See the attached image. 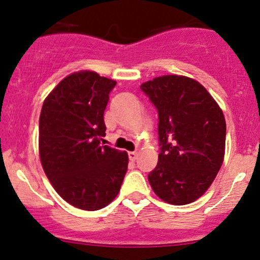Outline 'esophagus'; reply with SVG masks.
Instances as JSON below:
<instances>
[{
  "label": "esophagus",
  "instance_id": "obj_1",
  "mask_svg": "<svg viewBox=\"0 0 260 260\" xmlns=\"http://www.w3.org/2000/svg\"><path fill=\"white\" fill-rule=\"evenodd\" d=\"M137 156H138V154H137L136 151H129V153H128V157H129L131 161H136Z\"/></svg>",
  "mask_w": 260,
  "mask_h": 260
}]
</instances>
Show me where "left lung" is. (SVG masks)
I'll return each instance as SVG.
<instances>
[{"label": "left lung", "mask_w": 260, "mask_h": 260, "mask_svg": "<svg viewBox=\"0 0 260 260\" xmlns=\"http://www.w3.org/2000/svg\"><path fill=\"white\" fill-rule=\"evenodd\" d=\"M140 89L159 116V161L149 183L164 202L189 204L207 192L222 165L223 113L207 89L188 77H157Z\"/></svg>", "instance_id": "8db88e82"}]
</instances>
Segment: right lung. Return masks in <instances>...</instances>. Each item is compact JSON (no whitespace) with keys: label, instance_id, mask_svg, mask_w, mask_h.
<instances>
[{"label":"right lung","instance_id":"1","mask_svg":"<svg viewBox=\"0 0 260 260\" xmlns=\"http://www.w3.org/2000/svg\"><path fill=\"white\" fill-rule=\"evenodd\" d=\"M116 82L91 71L70 74L46 98L39 120V153L56 192L83 210L109 205L121 189L128 155L109 145L104 122Z\"/></svg>","mask_w":260,"mask_h":260}]
</instances>
